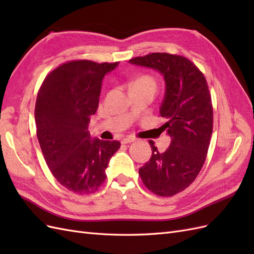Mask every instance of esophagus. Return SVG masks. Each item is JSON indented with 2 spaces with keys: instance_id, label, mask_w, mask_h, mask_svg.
Instances as JSON below:
<instances>
[{
  "instance_id": "34e87169",
  "label": "esophagus",
  "mask_w": 254,
  "mask_h": 254,
  "mask_svg": "<svg viewBox=\"0 0 254 254\" xmlns=\"http://www.w3.org/2000/svg\"><path fill=\"white\" fill-rule=\"evenodd\" d=\"M133 141H135V137H133V136H126V137H123V139H122L123 144H128V143H131Z\"/></svg>"
}]
</instances>
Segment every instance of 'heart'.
Wrapping results in <instances>:
<instances>
[{"mask_svg":"<svg viewBox=\"0 0 254 254\" xmlns=\"http://www.w3.org/2000/svg\"><path fill=\"white\" fill-rule=\"evenodd\" d=\"M133 84H146V86L156 87V79L150 75H142L134 80Z\"/></svg>","mask_w":254,"mask_h":254,"instance_id":"b5f03b06","label":"heart"}]
</instances>
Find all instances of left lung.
<instances>
[{
	"mask_svg": "<svg viewBox=\"0 0 254 254\" xmlns=\"http://www.w3.org/2000/svg\"><path fill=\"white\" fill-rule=\"evenodd\" d=\"M130 64L163 74L165 95L159 114L167 122L161 127L172 137L160 152L149 141L151 157L140 170L144 186L153 194L171 197L189 188L204 164L213 131L211 93L203 73L186 57L151 53Z\"/></svg>",
	"mask_w": 254,
	"mask_h": 254,
	"instance_id": "left-lung-1",
	"label": "left lung"
}]
</instances>
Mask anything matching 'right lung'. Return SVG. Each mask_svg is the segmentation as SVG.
Returning a JSON list of instances; mask_svg holds the SVG:
<instances>
[{"label":"right lung","mask_w":254,"mask_h":254,"mask_svg":"<svg viewBox=\"0 0 254 254\" xmlns=\"http://www.w3.org/2000/svg\"><path fill=\"white\" fill-rule=\"evenodd\" d=\"M120 63L71 60L44 78L37 95V136L51 173L75 194L96 191L106 180L119 141L91 140L90 117L98 108L102 82Z\"/></svg>","instance_id":"right-lung-1"}]
</instances>
